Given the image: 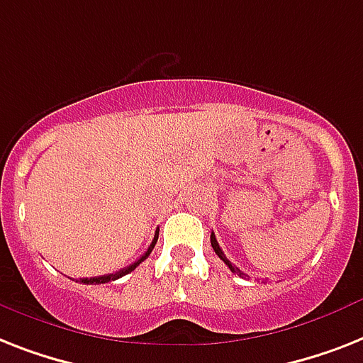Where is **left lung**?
I'll list each match as a JSON object with an SVG mask.
<instances>
[{"label": "left lung", "mask_w": 363, "mask_h": 363, "mask_svg": "<svg viewBox=\"0 0 363 363\" xmlns=\"http://www.w3.org/2000/svg\"><path fill=\"white\" fill-rule=\"evenodd\" d=\"M211 244H212V248H214V252H216V255H218V257L222 259L223 263H225V264H228L229 268H231V272H233V274H237V276H244V272H242V270H240V268H237V267H233V264H231V261H229V259L225 257V255H223L222 248H220V244H218L216 237H214V233H211Z\"/></svg>", "instance_id": "obj_1"}]
</instances>
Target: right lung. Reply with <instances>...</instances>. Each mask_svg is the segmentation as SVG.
I'll list each match as a JSON object with an SVG mask.
<instances>
[{"label": "right lung", "mask_w": 363, "mask_h": 363, "mask_svg": "<svg viewBox=\"0 0 363 363\" xmlns=\"http://www.w3.org/2000/svg\"><path fill=\"white\" fill-rule=\"evenodd\" d=\"M156 240H158V233H156L155 238H152L151 246L147 248V252L143 253V255H141V257L138 259L135 263H132L130 267L123 268V270H119V272H115V274H106V276H96V278H84V279H79V281H82V284H87V285H96V284H108V281H115V279L123 278V276H126V274H128V272H132V270H134V268L138 267V264H140L141 261H145V259L149 257V253H151L152 248H155Z\"/></svg>", "instance_id": "right-lung-1"}]
</instances>
